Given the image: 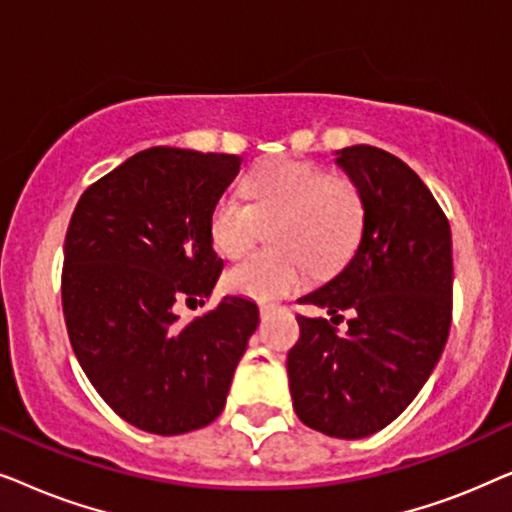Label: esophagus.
<instances>
[{"mask_svg":"<svg viewBox=\"0 0 512 512\" xmlns=\"http://www.w3.org/2000/svg\"><path fill=\"white\" fill-rule=\"evenodd\" d=\"M282 310V307L275 305V303H258V312H261V317H268V314Z\"/></svg>","mask_w":512,"mask_h":512,"instance_id":"obj_1","label":"esophagus"}]
</instances>
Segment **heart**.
I'll list each match as a JSON object with an SVG mask.
<instances>
[{
	"mask_svg": "<svg viewBox=\"0 0 512 512\" xmlns=\"http://www.w3.org/2000/svg\"><path fill=\"white\" fill-rule=\"evenodd\" d=\"M251 202L221 195L209 214V237L226 258L254 247L263 223H274L279 249L258 251L228 272L230 291L270 300L298 291L307 272L333 270L352 254L361 235L363 200L347 177L331 174L310 160L277 158L244 181Z\"/></svg>",
	"mask_w": 512,
	"mask_h": 512,
	"instance_id": "b5f03b06",
	"label": "heart"
}]
</instances>
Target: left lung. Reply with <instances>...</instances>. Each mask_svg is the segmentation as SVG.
Listing matches in <instances>:
<instances>
[{
	"label": "left lung",
	"instance_id": "obj_1",
	"mask_svg": "<svg viewBox=\"0 0 512 512\" xmlns=\"http://www.w3.org/2000/svg\"><path fill=\"white\" fill-rule=\"evenodd\" d=\"M359 188L363 233L352 261L300 305L352 311L345 334L298 314L300 338L286 356L293 410L314 431L366 438L419 394L452 324L450 221L401 158L356 144L335 160Z\"/></svg>",
	"mask_w": 512,
	"mask_h": 512
}]
</instances>
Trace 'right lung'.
<instances>
[{
	"label": "right lung",
	"mask_w": 512,
	"mask_h": 512,
	"mask_svg": "<svg viewBox=\"0 0 512 512\" xmlns=\"http://www.w3.org/2000/svg\"><path fill=\"white\" fill-rule=\"evenodd\" d=\"M242 158L172 146L139 151L90 184L65 237L62 312L83 373L137 429L179 436L221 415L258 326L249 298L226 296L186 324L223 270L209 237L214 202Z\"/></svg>",
	"instance_id": "obj_1"
}]
</instances>
